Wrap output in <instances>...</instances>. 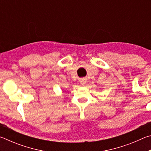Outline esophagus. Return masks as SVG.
<instances>
[{"mask_svg":"<svg viewBox=\"0 0 151 151\" xmlns=\"http://www.w3.org/2000/svg\"><path fill=\"white\" fill-rule=\"evenodd\" d=\"M80 83H81V84L82 85H85L86 83V79H85V78H82V79H81V80H80Z\"/></svg>","mask_w":151,"mask_h":151,"instance_id":"obj_1","label":"esophagus"}]
</instances>
